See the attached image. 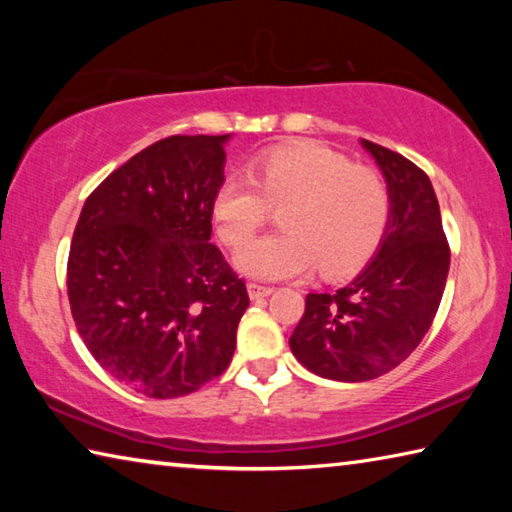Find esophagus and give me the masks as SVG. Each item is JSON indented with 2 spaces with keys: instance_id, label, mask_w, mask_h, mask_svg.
Listing matches in <instances>:
<instances>
[{
  "instance_id": "1",
  "label": "esophagus",
  "mask_w": 512,
  "mask_h": 512,
  "mask_svg": "<svg viewBox=\"0 0 512 512\" xmlns=\"http://www.w3.org/2000/svg\"><path fill=\"white\" fill-rule=\"evenodd\" d=\"M273 287H264V284H257V282H248V296L250 300H262L266 296H271Z\"/></svg>"
}]
</instances>
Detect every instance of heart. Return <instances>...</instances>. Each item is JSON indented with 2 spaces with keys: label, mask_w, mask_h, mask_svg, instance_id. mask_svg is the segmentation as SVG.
<instances>
[{
  "label": "heart",
  "mask_w": 512,
  "mask_h": 512,
  "mask_svg": "<svg viewBox=\"0 0 512 512\" xmlns=\"http://www.w3.org/2000/svg\"><path fill=\"white\" fill-rule=\"evenodd\" d=\"M250 176L216 187L210 216L223 246L239 248L285 205L280 236L260 238L235 255L239 273L284 280L314 271L341 277L375 255L391 223V192L375 169L311 140L277 144L250 160Z\"/></svg>",
  "instance_id": "b5f03b06"
}]
</instances>
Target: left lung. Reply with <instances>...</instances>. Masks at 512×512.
<instances>
[{
  "instance_id": "obj_1",
  "label": "left lung",
  "mask_w": 512,
  "mask_h": 512,
  "mask_svg": "<svg viewBox=\"0 0 512 512\" xmlns=\"http://www.w3.org/2000/svg\"><path fill=\"white\" fill-rule=\"evenodd\" d=\"M391 192V223L370 264L334 293H309L289 345L302 366L334 381H368L400 366L436 318L449 244L431 180L386 146L361 140Z\"/></svg>"
}]
</instances>
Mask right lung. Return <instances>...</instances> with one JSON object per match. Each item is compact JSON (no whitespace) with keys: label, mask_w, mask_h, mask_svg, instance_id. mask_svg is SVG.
I'll return each instance as SVG.
<instances>
[{"label":"right lung","mask_w":512,"mask_h":512,"mask_svg":"<svg viewBox=\"0 0 512 512\" xmlns=\"http://www.w3.org/2000/svg\"><path fill=\"white\" fill-rule=\"evenodd\" d=\"M230 135H171L85 201L67 259L76 329L99 366L155 400L230 366L246 284L210 244Z\"/></svg>","instance_id":"obj_1"}]
</instances>
